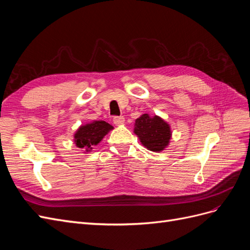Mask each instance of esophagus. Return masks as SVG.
I'll use <instances>...</instances> for the list:
<instances>
[{
  "label": "esophagus",
  "instance_id": "obj_1",
  "mask_svg": "<svg viewBox=\"0 0 250 250\" xmlns=\"http://www.w3.org/2000/svg\"><path fill=\"white\" fill-rule=\"evenodd\" d=\"M112 120H113V123L116 125H121L125 122V119L123 116H115Z\"/></svg>",
  "mask_w": 250,
  "mask_h": 250
}]
</instances>
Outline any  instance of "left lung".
Masks as SVG:
<instances>
[{
  "instance_id": "1",
  "label": "left lung",
  "mask_w": 250,
  "mask_h": 250,
  "mask_svg": "<svg viewBox=\"0 0 250 250\" xmlns=\"http://www.w3.org/2000/svg\"><path fill=\"white\" fill-rule=\"evenodd\" d=\"M134 133L140 138L144 146L154 152L164 150L168 146L171 138L169 125L160 117L150 118L147 113L135 121Z\"/></svg>"
}]
</instances>
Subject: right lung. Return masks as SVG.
Returning a JSON list of instances; mask_svg holds the SVG:
<instances>
[{
  "instance_id": "1",
  "label": "right lung",
  "mask_w": 250,
  "mask_h": 250,
  "mask_svg": "<svg viewBox=\"0 0 250 250\" xmlns=\"http://www.w3.org/2000/svg\"><path fill=\"white\" fill-rule=\"evenodd\" d=\"M112 126L104 121H95V122L81 126L78 131L75 133V143L79 148L85 150L93 149L95 145L104 138Z\"/></svg>"
}]
</instances>
